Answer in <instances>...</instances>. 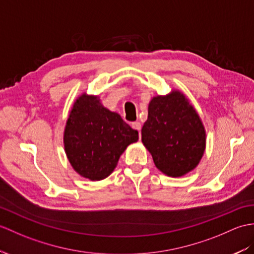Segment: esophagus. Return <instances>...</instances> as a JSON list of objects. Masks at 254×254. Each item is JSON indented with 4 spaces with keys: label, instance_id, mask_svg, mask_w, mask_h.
I'll return each instance as SVG.
<instances>
[{
    "label": "esophagus",
    "instance_id": "esophagus-1",
    "mask_svg": "<svg viewBox=\"0 0 254 254\" xmlns=\"http://www.w3.org/2000/svg\"><path fill=\"white\" fill-rule=\"evenodd\" d=\"M132 127H133L134 129H136V131H138V133H139V135H140V129H141L140 122H138V121L133 122V123H132Z\"/></svg>",
    "mask_w": 254,
    "mask_h": 254
}]
</instances>
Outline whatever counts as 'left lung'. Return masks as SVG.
Returning a JSON list of instances; mask_svg holds the SVG:
<instances>
[{
	"label": "left lung",
	"mask_w": 254,
	"mask_h": 254,
	"mask_svg": "<svg viewBox=\"0 0 254 254\" xmlns=\"http://www.w3.org/2000/svg\"><path fill=\"white\" fill-rule=\"evenodd\" d=\"M141 141L161 172L179 178L197 167L204 151L205 132L188 99L172 92L151 99Z\"/></svg>",
	"instance_id": "left-lung-1"
}]
</instances>
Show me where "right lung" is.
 <instances>
[{
    "instance_id": "1",
    "label": "right lung",
    "mask_w": 254,
    "mask_h": 254,
    "mask_svg": "<svg viewBox=\"0 0 254 254\" xmlns=\"http://www.w3.org/2000/svg\"><path fill=\"white\" fill-rule=\"evenodd\" d=\"M138 132L99 103L97 97L80 96L64 128L67 157L80 175L100 181L113 172L120 155L137 141Z\"/></svg>"
}]
</instances>
